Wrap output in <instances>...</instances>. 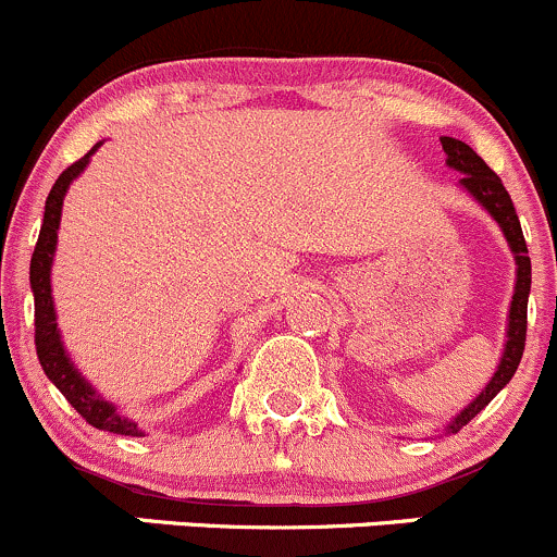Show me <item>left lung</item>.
Instances as JSON below:
<instances>
[{"instance_id":"left-lung-1","label":"left lung","mask_w":557,"mask_h":557,"mask_svg":"<svg viewBox=\"0 0 557 557\" xmlns=\"http://www.w3.org/2000/svg\"><path fill=\"white\" fill-rule=\"evenodd\" d=\"M443 141V150L448 158L445 163L450 165L453 171L463 174L458 180V187L463 193L472 195L480 206L496 220V225L502 227L504 238H507L509 251L515 257V292H512V302H509V313H507V341H504V351L502 359H498L496 372L491 375V381L485 383L483 392L472 399L467 407H463L458 416H453L448 423H445L443 432L456 434L483 410L485 405L512 381L515 370H518L520 359H523V348H525V324H529V295H531V257H529V246H525L523 238V227H520L518 211H515L512 198L509 193L504 190L502 180L488 169L483 158L472 150L463 141L453 139V136H440Z\"/></svg>"}]
</instances>
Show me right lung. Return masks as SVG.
<instances>
[{
	"label": "right lung",
	"instance_id": "obj_1",
	"mask_svg": "<svg viewBox=\"0 0 557 557\" xmlns=\"http://www.w3.org/2000/svg\"><path fill=\"white\" fill-rule=\"evenodd\" d=\"M104 141L90 147L77 163H72L64 174L55 180L53 190H50L48 200H45V220L42 231H39L37 246L32 255V268H28V281H32V295H34V343H37V357L42 364L45 375L53 381V386L69 399V405L90 423V426L101 429V432L125 434V437H145L139 423L134 418L123 416L109 399L101 397L83 372L77 370L61 341L59 321H55V306H53V286H50V273H53V257L55 246H59V225H61V209H64V198L69 185L88 169L90 154H94Z\"/></svg>",
	"mask_w": 557,
	"mask_h": 557
}]
</instances>
